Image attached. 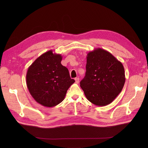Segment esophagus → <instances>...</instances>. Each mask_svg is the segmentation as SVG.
<instances>
[{"instance_id": "1", "label": "esophagus", "mask_w": 148, "mask_h": 148, "mask_svg": "<svg viewBox=\"0 0 148 148\" xmlns=\"http://www.w3.org/2000/svg\"><path fill=\"white\" fill-rule=\"evenodd\" d=\"M79 80H80V79L79 78V77H77V78H75V83H79Z\"/></svg>"}]
</instances>
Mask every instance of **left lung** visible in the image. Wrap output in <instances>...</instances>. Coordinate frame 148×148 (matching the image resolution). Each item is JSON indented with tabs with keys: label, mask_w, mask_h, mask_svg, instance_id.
Wrapping results in <instances>:
<instances>
[{
	"label": "left lung",
	"mask_w": 148,
	"mask_h": 148,
	"mask_svg": "<svg viewBox=\"0 0 148 148\" xmlns=\"http://www.w3.org/2000/svg\"><path fill=\"white\" fill-rule=\"evenodd\" d=\"M86 75L80 87L86 98L96 106L110 104L125 82L123 66L110 53L97 48L87 54Z\"/></svg>",
	"instance_id": "left-lung-1"
}]
</instances>
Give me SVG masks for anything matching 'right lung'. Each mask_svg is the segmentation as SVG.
<instances>
[{
	"label": "right lung",
	"instance_id": "1",
	"mask_svg": "<svg viewBox=\"0 0 148 148\" xmlns=\"http://www.w3.org/2000/svg\"><path fill=\"white\" fill-rule=\"evenodd\" d=\"M62 59L61 54L49 50L28 68V90L36 101L43 106L52 107L60 103L75 82L70 77L68 69L61 64Z\"/></svg>",
	"mask_w": 148,
	"mask_h": 148
}]
</instances>
